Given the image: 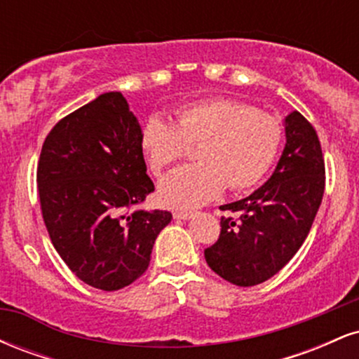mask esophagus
Returning <instances> with one entry per match:
<instances>
[{
	"mask_svg": "<svg viewBox=\"0 0 359 359\" xmlns=\"http://www.w3.org/2000/svg\"><path fill=\"white\" fill-rule=\"evenodd\" d=\"M174 217H175V219L189 221V219H192V217H194V212L192 211H175Z\"/></svg>",
	"mask_w": 359,
	"mask_h": 359,
	"instance_id": "obj_1",
	"label": "esophagus"
}]
</instances>
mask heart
<instances>
[{"label": "heart", "mask_w": 359, "mask_h": 359, "mask_svg": "<svg viewBox=\"0 0 359 359\" xmlns=\"http://www.w3.org/2000/svg\"><path fill=\"white\" fill-rule=\"evenodd\" d=\"M283 126L271 114L231 100L191 102L175 111V123L150 116L140 133V148L156 175L199 143V163L177 168L160 182V201L168 208L192 209L216 199L224 185L245 191L257 185L277 158Z\"/></svg>", "instance_id": "obj_1"}]
</instances>
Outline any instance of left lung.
Masks as SVG:
<instances>
[{"label":"left lung","instance_id":"1","mask_svg":"<svg viewBox=\"0 0 359 359\" xmlns=\"http://www.w3.org/2000/svg\"><path fill=\"white\" fill-rule=\"evenodd\" d=\"M285 147L273 174L236 203L221 205V234L204 257L212 271L238 287L278 273L306 241L323 201L325 170L319 138L299 111L283 119Z\"/></svg>","mask_w":359,"mask_h":359}]
</instances>
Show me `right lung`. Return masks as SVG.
Here are the masks:
<instances>
[{"instance_id": "1", "label": "right lung", "mask_w": 359, "mask_h": 359, "mask_svg": "<svg viewBox=\"0 0 359 359\" xmlns=\"http://www.w3.org/2000/svg\"><path fill=\"white\" fill-rule=\"evenodd\" d=\"M137 116L121 93H104L60 119L45 138L36 184L53 248L72 273L119 290L145 273L168 211H131L155 185Z\"/></svg>"}]
</instances>
